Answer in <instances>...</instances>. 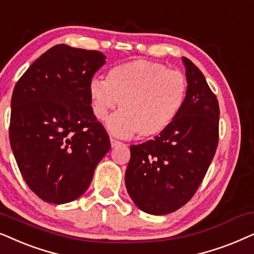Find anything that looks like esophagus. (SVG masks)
I'll use <instances>...</instances> for the list:
<instances>
[{
  "instance_id": "34e87169",
  "label": "esophagus",
  "mask_w": 254,
  "mask_h": 254,
  "mask_svg": "<svg viewBox=\"0 0 254 254\" xmlns=\"http://www.w3.org/2000/svg\"><path fill=\"white\" fill-rule=\"evenodd\" d=\"M110 144H111V147H116V146H120V145H122L121 141L116 140L115 138H110Z\"/></svg>"
}]
</instances>
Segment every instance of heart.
I'll list each match as a JSON object with an SVG mask.
<instances>
[{"mask_svg": "<svg viewBox=\"0 0 254 254\" xmlns=\"http://www.w3.org/2000/svg\"><path fill=\"white\" fill-rule=\"evenodd\" d=\"M188 93L185 74L160 63L137 60L115 66L107 79L89 84L92 110L103 121L120 103L121 111L107 122L110 132L121 137L157 136L181 113Z\"/></svg>", "mask_w": 254, "mask_h": 254, "instance_id": "b5f03b06", "label": "heart"}]
</instances>
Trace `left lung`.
<instances>
[{
    "label": "left lung",
    "mask_w": 254,
    "mask_h": 254,
    "mask_svg": "<svg viewBox=\"0 0 254 254\" xmlns=\"http://www.w3.org/2000/svg\"><path fill=\"white\" fill-rule=\"evenodd\" d=\"M182 62L188 93L181 113L154 139L130 146L127 190L151 215L171 214L190 200L218 144V101L201 70L188 58Z\"/></svg>",
    "instance_id": "left-lung-1"
}]
</instances>
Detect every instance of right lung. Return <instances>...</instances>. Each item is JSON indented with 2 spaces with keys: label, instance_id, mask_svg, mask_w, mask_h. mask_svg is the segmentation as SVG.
I'll return each mask as SVG.
<instances>
[{
  "label": "right lung",
  "instance_id": "1",
  "mask_svg": "<svg viewBox=\"0 0 254 254\" xmlns=\"http://www.w3.org/2000/svg\"><path fill=\"white\" fill-rule=\"evenodd\" d=\"M104 64L99 51L59 44L13 88L10 145L26 185L43 201L63 204L80 197L110 150L89 94L90 81Z\"/></svg>",
  "mask_w": 254,
  "mask_h": 254
}]
</instances>
